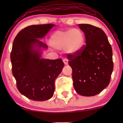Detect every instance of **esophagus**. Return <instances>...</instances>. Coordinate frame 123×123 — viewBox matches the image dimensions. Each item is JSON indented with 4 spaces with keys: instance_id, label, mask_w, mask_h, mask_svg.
I'll return each instance as SVG.
<instances>
[{
    "instance_id": "obj_1",
    "label": "esophagus",
    "mask_w": 123,
    "mask_h": 123,
    "mask_svg": "<svg viewBox=\"0 0 123 123\" xmlns=\"http://www.w3.org/2000/svg\"><path fill=\"white\" fill-rule=\"evenodd\" d=\"M63 61L64 63V64H65V65H67V64H68V60H67V59H64Z\"/></svg>"
}]
</instances>
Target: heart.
<instances>
[{
  "instance_id": "1",
  "label": "heart",
  "mask_w": 123,
  "mask_h": 123,
  "mask_svg": "<svg viewBox=\"0 0 123 123\" xmlns=\"http://www.w3.org/2000/svg\"><path fill=\"white\" fill-rule=\"evenodd\" d=\"M85 35L78 28L55 31L50 38V43L57 50H64L69 55L75 54L82 50L85 43Z\"/></svg>"
}]
</instances>
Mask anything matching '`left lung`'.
Wrapping results in <instances>:
<instances>
[{"instance_id":"1","label":"left lung","mask_w":123,"mask_h":123,"mask_svg":"<svg viewBox=\"0 0 123 123\" xmlns=\"http://www.w3.org/2000/svg\"><path fill=\"white\" fill-rule=\"evenodd\" d=\"M85 33L86 45L73 55H67L72 69L75 90L80 95L92 96L109 85L113 70L112 51L105 33L88 24H79Z\"/></svg>"}]
</instances>
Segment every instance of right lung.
<instances>
[{
	"mask_svg": "<svg viewBox=\"0 0 123 123\" xmlns=\"http://www.w3.org/2000/svg\"><path fill=\"white\" fill-rule=\"evenodd\" d=\"M55 25H32L18 33L12 45V73L20 93L36 101L53 97L55 80L64 66L61 59H41V48L48 46L40 41Z\"/></svg>",
	"mask_w": 123,
	"mask_h": 123,
	"instance_id": "1",
	"label": "right lung"
}]
</instances>
